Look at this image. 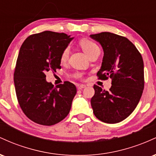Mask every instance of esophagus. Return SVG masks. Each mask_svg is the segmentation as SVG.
Listing matches in <instances>:
<instances>
[{
    "instance_id": "obj_1",
    "label": "esophagus",
    "mask_w": 156,
    "mask_h": 156,
    "mask_svg": "<svg viewBox=\"0 0 156 156\" xmlns=\"http://www.w3.org/2000/svg\"><path fill=\"white\" fill-rule=\"evenodd\" d=\"M85 87H86V85H84V84H80V85H79L78 87V89H82L85 88Z\"/></svg>"
}]
</instances>
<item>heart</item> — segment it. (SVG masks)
Returning a JSON list of instances; mask_svg holds the SVG:
<instances>
[{
  "label": "heart",
  "mask_w": 156,
  "mask_h": 156,
  "mask_svg": "<svg viewBox=\"0 0 156 156\" xmlns=\"http://www.w3.org/2000/svg\"><path fill=\"white\" fill-rule=\"evenodd\" d=\"M79 44L81 47L83 51L90 57L91 55L97 53L98 51H100V48L98 45L95 42H93L92 40L89 39H82L79 41ZM69 53H70V50L69 47H65L62 50V53L60 54V62L62 63L66 62L69 58Z\"/></svg>",
  "instance_id": "obj_1"
}]
</instances>
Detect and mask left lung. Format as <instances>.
Masks as SVG:
<instances>
[{"label": "left lung", "mask_w": 156, "mask_h": 156, "mask_svg": "<svg viewBox=\"0 0 156 156\" xmlns=\"http://www.w3.org/2000/svg\"><path fill=\"white\" fill-rule=\"evenodd\" d=\"M102 45L104 55L98 79L112 78L109 91L94 85L91 99L93 113L105 123L124 120L139 103L144 87V62L136 46L126 37L110 33L92 34Z\"/></svg>", "instance_id": "obj_1"}]
</instances>
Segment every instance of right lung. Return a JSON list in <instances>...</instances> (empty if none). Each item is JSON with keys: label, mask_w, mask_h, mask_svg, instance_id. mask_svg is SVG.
<instances>
[{"label": "right lung", "mask_w": 156, "mask_h": 156, "mask_svg": "<svg viewBox=\"0 0 156 156\" xmlns=\"http://www.w3.org/2000/svg\"><path fill=\"white\" fill-rule=\"evenodd\" d=\"M73 39L45 31L29 36L20 49L14 73L16 95L23 113L37 124H57L70 111L76 86L64 81L54 87L46 81L45 73L60 69L61 53Z\"/></svg>", "instance_id": "1"}]
</instances>
